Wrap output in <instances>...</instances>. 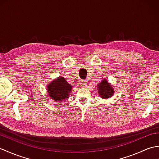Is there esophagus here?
<instances>
[{"instance_id": "obj_1", "label": "esophagus", "mask_w": 159, "mask_h": 159, "mask_svg": "<svg viewBox=\"0 0 159 159\" xmlns=\"http://www.w3.org/2000/svg\"><path fill=\"white\" fill-rule=\"evenodd\" d=\"M87 85V82L86 81V80H82L81 83H80V85H81V86L83 87H86Z\"/></svg>"}]
</instances>
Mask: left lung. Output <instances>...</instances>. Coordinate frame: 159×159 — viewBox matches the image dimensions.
<instances>
[{
	"instance_id": "1",
	"label": "left lung",
	"mask_w": 159,
	"mask_h": 159,
	"mask_svg": "<svg viewBox=\"0 0 159 159\" xmlns=\"http://www.w3.org/2000/svg\"><path fill=\"white\" fill-rule=\"evenodd\" d=\"M98 92L100 95L101 98H108L112 96L113 93L114 92L113 89L112 87L110 85V84L108 83L106 79L102 80V82L100 83L98 85Z\"/></svg>"
}]
</instances>
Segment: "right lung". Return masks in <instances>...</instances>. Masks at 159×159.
<instances>
[{"label": "right lung", "mask_w": 159, "mask_h": 159, "mask_svg": "<svg viewBox=\"0 0 159 159\" xmlns=\"http://www.w3.org/2000/svg\"><path fill=\"white\" fill-rule=\"evenodd\" d=\"M72 89V86L67 83L65 79L59 77L58 79L52 81L48 86V95L55 101L65 100L69 96V93Z\"/></svg>", "instance_id": "right-lung-1"}]
</instances>
